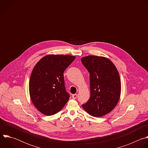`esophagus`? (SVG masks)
<instances>
[{"label": "esophagus", "instance_id": "1", "mask_svg": "<svg viewBox=\"0 0 148 148\" xmlns=\"http://www.w3.org/2000/svg\"><path fill=\"white\" fill-rule=\"evenodd\" d=\"M72 97H73V99H76L77 98V95L76 94H73V95H72Z\"/></svg>", "mask_w": 148, "mask_h": 148}]
</instances>
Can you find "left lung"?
<instances>
[{
    "label": "left lung",
    "mask_w": 148,
    "mask_h": 148,
    "mask_svg": "<svg viewBox=\"0 0 148 148\" xmlns=\"http://www.w3.org/2000/svg\"><path fill=\"white\" fill-rule=\"evenodd\" d=\"M81 62L90 73L91 96L82 106L87 112L101 117L111 112L121 96V83L114 63L102 56H88Z\"/></svg>",
    "instance_id": "1"
}]
</instances>
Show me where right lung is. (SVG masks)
I'll return each instance as SVG.
<instances>
[{"label": "right lung", "instance_id": "add662e5", "mask_svg": "<svg viewBox=\"0 0 148 148\" xmlns=\"http://www.w3.org/2000/svg\"><path fill=\"white\" fill-rule=\"evenodd\" d=\"M75 58L70 55L49 54L34 67L29 81V94L32 103L41 113L54 115L69 101L63 73Z\"/></svg>", "mask_w": 148, "mask_h": 148}]
</instances>
